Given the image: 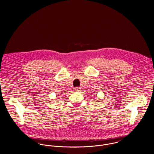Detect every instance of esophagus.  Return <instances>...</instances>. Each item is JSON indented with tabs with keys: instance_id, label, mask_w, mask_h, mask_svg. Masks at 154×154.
<instances>
[{
	"instance_id": "1",
	"label": "esophagus",
	"mask_w": 154,
	"mask_h": 154,
	"mask_svg": "<svg viewBox=\"0 0 154 154\" xmlns=\"http://www.w3.org/2000/svg\"><path fill=\"white\" fill-rule=\"evenodd\" d=\"M80 90H81V88L80 87H76V88H75V91L76 92H79Z\"/></svg>"
}]
</instances>
